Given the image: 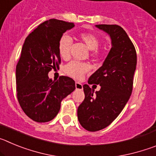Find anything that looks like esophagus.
I'll use <instances>...</instances> for the list:
<instances>
[{
	"label": "esophagus",
	"instance_id": "obj_1",
	"mask_svg": "<svg viewBox=\"0 0 156 156\" xmlns=\"http://www.w3.org/2000/svg\"><path fill=\"white\" fill-rule=\"evenodd\" d=\"M75 87H76V90H82L83 85H82V83H80L76 82Z\"/></svg>",
	"mask_w": 156,
	"mask_h": 156
}]
</instances>
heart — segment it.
<instances>
[{
  "label": "heart",
  "instance_id": "heart-1",
  "mask_svg": "<svg viewBox=\"0 0 156 156\" xmlns=\"http://www.w3.org/2000/svg\"><path fill=\"white\" fill-rule=\"evenodd\" d=\"M79 39L82 41L89 50H90V55L93 58H97L101 54L99 50L98 46L100 44V40L98 37L92 33L83 32L78 35ZM72 44V38L67 34H64L58 41V52L62 58L66 59L69 56L70 47ZM90 67L86 63L72 61L69 62L64 67V71L67 75L73 77L75 79H80L83 76L87 73Z\"/></svg>",
  "mask_w": 156,
  "mask_h": 156
}]
</instances>
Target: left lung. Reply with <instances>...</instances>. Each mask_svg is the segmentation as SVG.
<instances>
[{"mask_svg": "<svg viewBox=\"0 0 156 156\" xmlns=\"http://www.w3.org/2000/svg\"><path fill=\"white\" fill-rule=\"evenodd\" d=\"M110 36L112 48L102 66L92 74L89 84H99L94 90L83 86L85 98L77 109L80 123L88 131H98L109 126L127 103L137 66V53L125 30L118 25H96Z\"/></svg>", "mask_w": 156, "mask_h": 156, "instance_id": "8db88e82", "label": "left lung"}]
</instances>
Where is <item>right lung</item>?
<instances>
[{"instance_id":"1","label":"right lung","mask_w":156,"mask_h":156,"mask_svg":"<svg viewBox=\"0 0 156 156\" xmlns=\"http://www.w3.org/2000/svg\"><path fill=\"white\" fill-rule=\"evenodd\" d=\"M74 23L49 19L41 23L26 38L16 66V91L26 115L37 122L51 121L58 113L61 101L75 90V81L62 76L58 80L48 77L59 69L61 57L58 41Z\"/></svg>"}]
</instances>
